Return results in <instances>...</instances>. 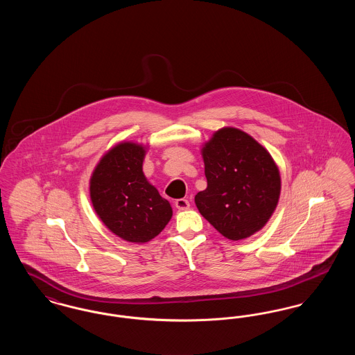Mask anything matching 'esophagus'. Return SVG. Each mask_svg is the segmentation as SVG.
<instances>
[{"label": "esophagus", "instance_id": "1", "mask_svg": "<svg viewBox=\"0 0 355 355\" xmlns=\"http://www.w3.org/2000/svg\"><path fill=\"white\" fill-rule=\"evenodd\" d=\"M175 207L178 209V210H186V209H189L190 207V203L185 198H180V200H177L175 201Z\"/></svg>", "mask_w": 355, "mask_h": 355}]
</instances>
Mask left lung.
<instances>
[{
	"label": "left lung",
	"mask_w": 355,
	"mask_h": 355,
	"mask_svg": "<svg viewBox=\"0 0 355 355\" xmlns=\"http://www.w3.org/2000/svg\"><path fill=\"white\" fill-rule=\"evenodd\" d=\"M207 187L194 201L223 236L239 241L261 230L274 213L281 177L270 153L252 135L223 128L202 148Z\"/></svg>",
	"instance_id": "left-lung-1"
}]
</instances>
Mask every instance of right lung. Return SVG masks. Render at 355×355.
Segmentation results:
<instances>
[{"label":"right lung","mask_w":355,"mask_h":355,"mask_svg":"<svg viewBox=\"0 0 355 355\" xmlns=\"http://www.w3.org/2000/svg\"><path fill=\"white\" fill-rule=\"evenodd\" d=\"M145 148L121 142L106 153L90 178V200L97 216L119 238L145 243L168 225L173 210L142 171Z\"/></svg>","instance_id":"1"}]
</instances>
